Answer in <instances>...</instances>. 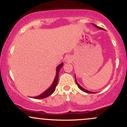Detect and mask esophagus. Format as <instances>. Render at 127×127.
I'll return each instance as SVG.
<instances>
[{
  "mask_svg": "<svg viewBox=\"0 0 127 127\" xmlns=\"http://www.w3.org/2000/svg\"><path fill=\"white\" fill-rule=\"evenodd\" d=\"M72 61V57H71L70 56H67L65 58V62L66 63H70Z\"/></svg>",
  "mask_w": 127,
  "mask_h": 127,
  "instance_id": "1",
  "label": "esophagus"
}]
</instances>
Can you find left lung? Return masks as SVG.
Returning <instances> with one entry per match:
<instances>
[{
	"label": "left lung",
	"instance_id": "left-lung-1",
	"mask_svg": "<svg viewBox=\"0 0 127 127\" xmlns=\"http://www.w3.org/2000/svg\"><path fill=\"white\" fill-rule=\"evenodd\" d=\"M93 24V25L94 26V27H95L96 28H97V29H101V30H103V29L101 28V27H98V26H97V25H95V24ZM75 82H76V83L77 85H78V87H79V88L80 90H82V91L85 92V93H90V94H94V93H95V92H92V91H88V90H86V89L84 88H83V87H81V86L79 84H78V82H77V81H76V75H75Z\"/></svg>",
	"mask_w": 127,
	"mask_h": 127
}]
</instances>
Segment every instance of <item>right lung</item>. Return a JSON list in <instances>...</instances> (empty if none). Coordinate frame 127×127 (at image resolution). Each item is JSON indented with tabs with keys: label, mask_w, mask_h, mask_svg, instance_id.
Returning a JSON list of instances; mask_svg holds the SVG:
<instances>
[{
	"label": "right lung",
	"mask_w": 127,
	"mask_h": 127,
	"mask_svg": "<svg viewBox=\"0 0 127 127\" xmlns=\"http://www.w3.org/2000/svg\"><path fill=\"white\" fill-rule=\"evenodd\" d=\"M63 63H62L61 64H60L59 65H57L56 68V75H55V77L54 79L53 82L51 84V85L46 90L42 93V94H40V95L35 96V97H32V98H35V99H42V98H45L46 97H48V96L51 95L52 93L54 92L55 90V88H56L57 85L58 84V81H59V74L60 70L61 68L62 67L63 65Z\"/></svg>",
	"instance_id": "right-lung-1"
}]
</instances>
